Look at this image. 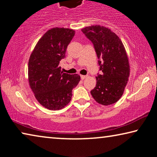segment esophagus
<instances>
[{
  "instance_id": "obj_1",
  "label": "esophagus",
  "mask_w": 157,
  "mask_h": 157,
  "mask_svg": "<svg viewBox=\"0 0 157 157\" xmlns=\"http://www.w3.org/2000/svg\"><path fill=\"white\" fill-rule=\"evenodd\" d=\"M86 75H80V78H81V79H84L85 78H86Z\"/></svg>"
}]
</instances>
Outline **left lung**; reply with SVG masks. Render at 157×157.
I'll use <instances>...</instances> for the list:
<instances>
[{"label": "left lung", "instance_id": "obj_1", "mask_svg": "<svg viewBox=\"0 0 157 157\" xmlns=\"http://www.w3.org/2000/svg\"><path fill=\"white\" fill-rule=\"evenodd\" d=\"M82 31L94 44L101 72L97 73L96 86L91 94L99 104H113L123 95L129 75L125 49L119 37L103 26L93 25Z\"/></svg>", "mask_w": 157, "mask_h": 157}]
</instances>
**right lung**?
<instances>
[{"label":"right lung","mask_w":157,"mask_h":157,"mask_svg":"<svg viewBox=\"0 0 157 157\" xmlns=\"http://www.w3.org/2000/svg\"><path fill=\"white\" fill-rule=\"evenodd\" d=\"M74 35L75 31L71 29H50L39 39L29 59L30 88L38 102L50 110H59L67 105L73 89L80 80L78 74L63 73L59 66Z\"/></svg>","instance_id":"obj_1"}]
</instances>
